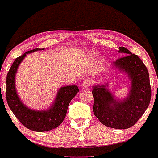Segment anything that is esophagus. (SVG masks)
<instances>
[{
  "mask_svg": "<svg viewBox=\"0 0 158 158\" xmlns=\"http://www.w3.org/2000/svg\"><path fill=\"white\" fill-rule=\"evenodd\" d=\"M92 82L91 80L90 79H86L83 81L82 82V88H88V87H90L91 85Z\"/></svg>",
  "mask_w": 158,
  "mask_h": 158,
  "instance_id": "obj_1",
  "label": "esophagus"
}]
</instances>
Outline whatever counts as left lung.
Wrapping results in <instances>:
<instances>
[{"label": "left lung", "mask_w": 158, "mask_h": 158, "mask_svg": "<svg viewBox=\"0 0 158 158\" xmlns=\"http://www.w3.org/2000/svg\"><path fill=\"white\" fill-rule=\"evenodd\" d=\"M119 52L125 56L117 59L113 67L128 74L131 88L128 97L118 100L108 90V84L93 86L94 115L104 126L117 129L133 126L147 109L152 90L148 71L140 59L124 47Z\"/></svg>", "instance_id": "left-lung-1"}]
</instances>
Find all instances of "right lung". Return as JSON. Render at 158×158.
<instances>
[{"label":"right lung","mask_w":158,"mask_h":158,"mask_svg":"<svg viewBox=\"0 0 158 158\" xmlns=\"http://www.w3.org/2000/svg\"><path fill=\"white\" fill-rule=\"evenodd\" d=\"M43 50L44 49L35 48L16 58L6 76V96L9 107L22 125L32 131L39 132L50 131L60 126L65 118L69 103L79 92L76 85L62 87L58 90L55 100L48 110H32L23 104L16 91V72L27 54Z\"/></svg>","instance_id":"obj_1"}]
</instances>
